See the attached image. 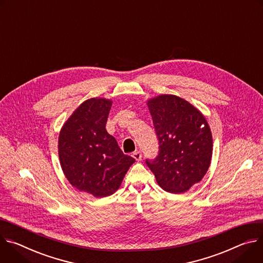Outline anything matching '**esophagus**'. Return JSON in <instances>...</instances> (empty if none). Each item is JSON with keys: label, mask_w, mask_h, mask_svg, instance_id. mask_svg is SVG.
I'll list each match as a JSON object with an SVG mask.
<instances>
[{"label": "esophagus", "mask_w": 263, "mask_h": 263, "mask_svg": "<svg viewBox=\"0 0 263 263\" xmlns=\"http://www.w3.org/2000/svg\"><path fill=\"white\" fill-rule=\"evenodd\" d=\"M133 158L136 160V161H141L142 160V154H141V152H135V153H133Z\"/></svg>", "instance_id": "esophagus-1"}]
</instances>
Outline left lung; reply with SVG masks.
Returning <instances> with one entry per match:
<instances>
[{
    "instance_id": "1",
    "label": "left lung",
    "mask_w": 263,
    "mask_h": 263,
    "mask_svg": "<svg viewBox=\"0 0 263 263\" xmlns=\"http://www.w3.org/2000/svg\"><path fill=\"white\" fill-rule=\"evenodd\" d=\"M159 142L155 159H146L158 184L167 192L183 193L208 171L212 157V135L200 111L174 95L148 101Z\"/></svg>"
}]
</instances>
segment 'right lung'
<instances>
[{
  "mask_svg": "<svg viewBox=\"0 0 263 263\" xmlns=\"http://www.w3.org/2000/svg\"><path fill=\"white\" fill-rule=\"evenodd\" d=\"M111 101H84L63 126L58 155L66 178L76 189L96 197L112 194L135 159L124 155L106 129Z\"/></svg>",
  "mask_w": 263,
  "mask_h": 263,
  "instance_id": "right-lung-1",
  "label": "right lung"
}]
</instances>
